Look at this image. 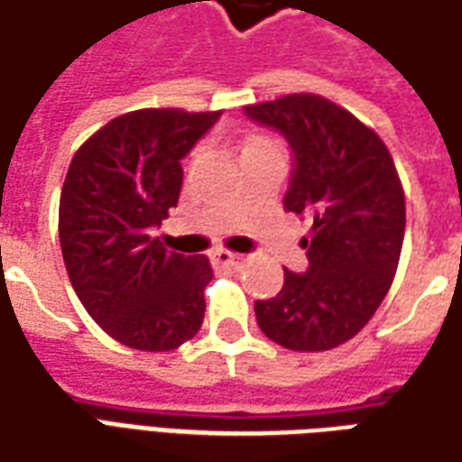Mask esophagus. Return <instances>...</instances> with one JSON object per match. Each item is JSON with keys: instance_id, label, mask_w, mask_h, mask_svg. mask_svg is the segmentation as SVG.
<instances>
[{"instance_id": "esophagus-1", "label": "esophagus", "mask_w": 462, "mask_h": 462, "mask_svg": "<svg viewBox=\"0 0 462 462\" xmlns=\"http://www.w3.org/2000/svg\"><path fill=\"white\" fill-rule=\"evenodd\" d=\"M215 260L220 264H225V267H237V264L242 263V254L230 253V250H217V253H215Z\"/></svg>"}]
</instances>
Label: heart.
I'll return each instance as SVG.
<instances>
[{"label": "heart", "instance_id": "heart-1", "mask_svg": "<svg viewBox=\"0 0 462 462\" xmlns=\"http://www.w3.org/2000/svg\"><path fill=\"white\" fill-rule=\"evenodd\" d=\"M264 144H273V142L267 140V137H253V140L245 144V152H250V150H257V147H264Z\"/></svg>", "mask_w": 462, "mask_h": 462}]
</instances>
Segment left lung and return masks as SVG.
Masks as SVG:
<instances>
[{
    "label": "left lung",
    "mask_w": 462,
    "mask_h": 462,
    "mask_svg": "<svg viewBox=\"0 0 462 462\" xmlns=\"http://www.w3.org/2000/svg\"><path fill=\"white\" fill-rule=\"evenodd\" d=\"M285 134L295 170L285 209L310 215L308 273H290L275 298L257 300L260 330L287 350L322 353L353 340L375 315L398 270L405 192L373 127L312 92L245 107Z\"/></svg>",
    "instance_id": "left-lung-1"
}]
</instances>
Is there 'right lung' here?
Masks as SVG:
<instances>
[{
    "mask_svg": "<svg viewBox=\"0 0 462 462\" xmlns=\"http://www.w3.org/2000/svg\"><path fill=\"white\" fill-rule=\"evenodd\" d=\"M177 107L119 115L74 152L60 198L67 275L89 318L117 343L164 353L205 320V254H180L152 237L177 208L182 157L220 119Z\"/></svg>",
    "mask_w": 462,
    "mask_h": 462,
    "instance_id": "1",
    "label": "right lung"
}]
</instances>
